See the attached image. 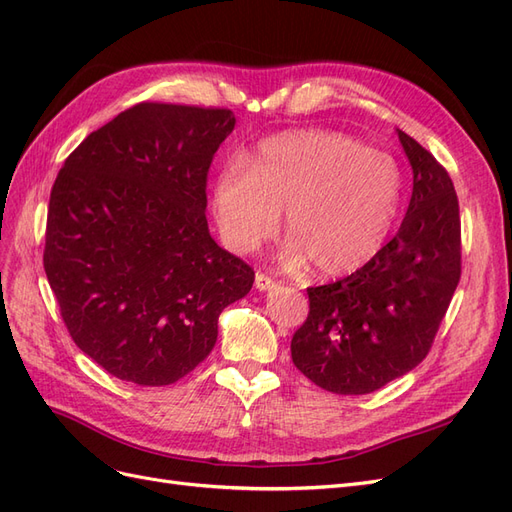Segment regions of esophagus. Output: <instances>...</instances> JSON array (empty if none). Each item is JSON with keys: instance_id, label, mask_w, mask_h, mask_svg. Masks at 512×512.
<instances>
[{"instance_id": "1", "label": "esophagus", "mask_w": 512, "mask_h": 512, "mask_svg": "<svg viewBox=\"0 0 512 512\" xmlns=\"http://www.w3.org/2000/svg\"><path fill=\"white\" fill-rule=\"evenodd\" d=\"M254 284H256L258 290H271V288H275V282L265 273H256V282Z\"/></svg>"}]
</instances>
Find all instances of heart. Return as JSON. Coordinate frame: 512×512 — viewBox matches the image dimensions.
I'll return each mask as SVG.
<instances>
[{
    "instance_id": "1",
    "label": "heart",
    "mask_w": 512,
    "mask_h": 512,
    "mask_svg": "<svg viewBox=\"0 0 512 512\" xmlns=\"http://www.w3.org/2000/svg\"><path fill=\"white\" fill-rule=\"evenodd\" d=\"M401 196L404 175L389 153L342 132L297 130L267 138L250 160L230 162L215 181L213 211L230 250L250 252L286 209L288 258L344 275L382 252Z\"/></svg>"
}]
</instances>
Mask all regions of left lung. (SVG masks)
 I'll return each mask as SVG.
<instances>
[{
	"instance_id": "8db88e82",
	"label": "left lung",
	"mask_w": 512,
	"mask_h": 512,
	"mask_svg": "<svg viewBox=\"0 0 512 512\" xmlns=\"http://www.w3.org/2000/svg\"><path fill=\"white\" fill-rule=\"evenodd\" d=\"M412 198L397 235L344 280L307 288L292 363L316 386L365 395L408 374L431 350L461 277V220L446 168L397 130Z\"/></svg>"
}]
</instances>
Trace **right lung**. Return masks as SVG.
Returning <instances> with one entry per match:
<instances>
[{"mask_svg":"<svg viewBox=\"0 0 512 512\" xmlns=\"http://www.w3.org/2000/svg\"><path fill=\"white\" fill-rule=\"evenodd\" d=\"M228 108L141 102L76 147L53 183L44 271L74 344L164 386L203 363L254 269L209 235L207 175Z\"/></svg>","mask_w":512,"mask_h":512,"instance_id":"add662e5","label":"right lung"}]
</instances>
